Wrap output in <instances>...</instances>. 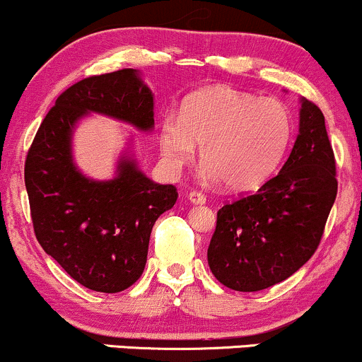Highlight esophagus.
Here are the masks:
<instances>
[{
	"label": "esophagus",
	"instance_id": "obj_1",
	"mask_svg": "<svg viewBox=\"0 0 362 362\" xmlns=\"http://www.w3.org/2000/svg\"><path fill=\"white\" fill-rule=\"evenodd\" d=\"M189 201L192 202V204H206V195L202 192H197V190H192V192H189Z\"/></svg>",
	"mask_w": 362,
	"mask_h": 362
}]
</instances>
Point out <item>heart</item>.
<instances>
[{"instance_id":"b5f03b06","label":"heart","mask_w":362,"mask_h":362,"mask_svg":"<svg viewBox=\"0 0 362 362\" xmlns=\"http://www.w3.org/2000/svg\"><path fill=\"white\" fill-rule=\"evenodd\" d=\"M291 134L293 119L282 102L213 86L187 97L178 120L161 122L160 148L170 167L178 168L199 144L207 178L250 190L277 168Z\"/></svg>"}]
</instances>
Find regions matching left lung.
I'll list each match as a JSON object with an SVG mask.
<instances>
[{
	"mask_svg": "<svg viewBox=\"0 0 362 362\" xmlns=\"http://www.w3.org/2000/svg\"><path fill=\"white\" fill-rule=\"evenodd\" d=\"M337 197L335 156L325 117L303 98L300 134L276 177L218 211L207 264L226 288L267 289L317 252Z\"/></svg>",
	"mask_w": 362,
	"mask_h": 362,
	"instance_id": "obj_1",
	"label": "left lung"
}]
</instances>
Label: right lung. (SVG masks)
Returning <instances> with one entry per match:
<instances>
[{
	"instance_id": "1",
	"label": "right lung",
	"mask_w": 362,
	"mask_h": 362,
	"mask_svg": "<svg viewBox=\"0 0 362 362\" xmlns=\"http://www.w3.org/2000/svg\"><path fill=\"white\" fill-rule=\"evenodd\" d=\"M88 112L110 115L141 131L155 126L153 95L136 69L74 83L57 97L25 160L30 216L40 247L74 281L98 293H120L144 271L153 224L178 192L119 161L117 177L86 178L74 167L71 134Z\"/></svg>"
}]
</instances>
